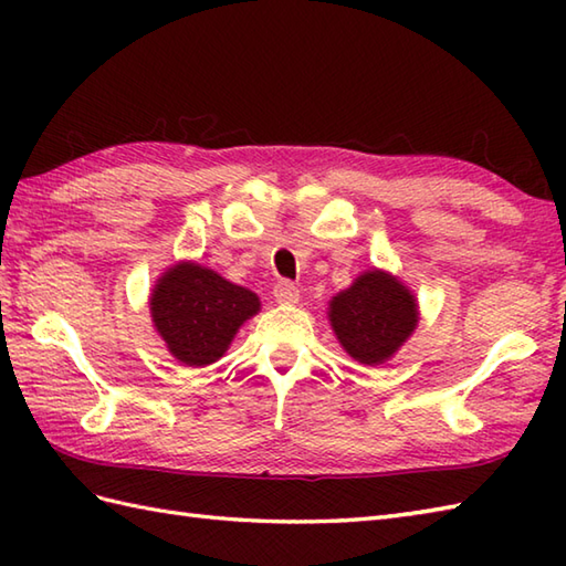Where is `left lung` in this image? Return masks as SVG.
<instances>
[{
  "instance_id": "8db88e82",
  "label": "left lung",
  "mask_w": 566,
  "mask_h": 566,
  "mask_svg": "<svg viewBox=\"0 0 566 566\" xmlns=\"http://www.w3.org/2000/svg\"><path fill=\"white\" fill-rule=\"evenodd\" d=\"M150 318L167 350L187 367L219 363L260 296L197 260L170 264L150 290Z\"/></svg>"
}]
</instances>
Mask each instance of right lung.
I'll return each instance as SVG.
<instances>
[{"instance_id":"right-lung-1","label":"right lung","mask_w":566,"mask_h":566,"mask_svg":"<svg viewBox=\"0 0 566 566\" xmlns=\"http://www.w3.org/2000/svg\"><path fill=\"white\" fill-rule=\"evenodd\" d=\"M328 321L347 355L381 365L413 335L418 302L399 276L371 268L331 298Z\"/></svg>"}]
</instances>
